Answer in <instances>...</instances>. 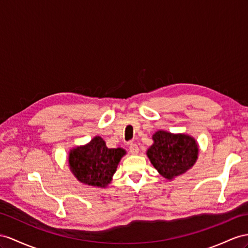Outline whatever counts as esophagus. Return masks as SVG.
<instances>
[{"label": "esophagus", "mask_w": 248, "mask_h": 248, "mask_svg": "<svg viewBox=\"0 0 248 248\" xmlns=\"http://www.w3.org/2000/svg\"><path fill=\"white\" fill-rule=\"evenodd\" d=\"M139 149H138V145L136 143H131L130 144V153L132 155H136L138 154Z\"/></svg>", "instance_id": "34e87169"}]
</instances>
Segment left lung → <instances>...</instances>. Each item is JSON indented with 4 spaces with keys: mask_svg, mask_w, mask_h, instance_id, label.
<instances>
[{
    "mask_svg": "<svg viewBox=\"0 0 248 248\" xmlns=\"http://www.w3.org/2000/svg\"><path fill=\"white\" fill-rule=\"evenodd\" d=\"M147 156L163 178L173 180L194 167L199 154L196 139L186 133L174 134L164 130L155 132Z\"/></svg>",
    "mask_w": 248,
    "mask_h": 248,
    "instance_id": "left-lung-1",
    "label": "left lung"
}]
</instances>
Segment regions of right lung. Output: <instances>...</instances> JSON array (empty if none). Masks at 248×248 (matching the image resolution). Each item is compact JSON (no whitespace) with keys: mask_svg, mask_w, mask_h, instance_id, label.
Instances as JSON below:
<instances>
[{"mask_svg":"<svg viewBox=\"0 0 248 248\" xmlns=\"http://www.w3.org/2000/svg\"><path fill=\"white\" fill-rule=\"evenodd\" d=\"M125 154L124 149H109L103 138L95 136L88 143L70 150L68 163L71 173L82 185L105 188Z\"/></svg>","mask_w":248,"mask_h":248,"instance_id":"1","label":"right lung"}]
</instances>
